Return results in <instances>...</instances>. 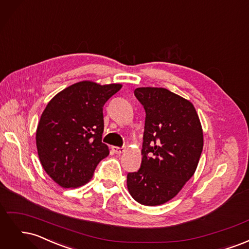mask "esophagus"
Listing matches in <instances>:
<instances>
[{
	"mask_svg": "<svg viewBox=\"0 0 249 249\" xmlns=\"http://www.w3.org/2000/svg\"><path fill=\"white\" fill-rule=\"evenodd\" d=\"M112 150L115 154H122L124 152V147H118V146H112Z\"/></svg>",
	"mask_w": 249,
	"mask_h": 249,
	"instance_id": "esophagus-1",
	"label": "esophagus"
}]
</instances>
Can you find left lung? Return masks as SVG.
<instances>
[{"instance_id": "8db88e82", "label": "left lung", "mask_w": 249, "mask_h": 249, "mask_svg": "<svg viewBox=\"0 0 249 249\" xmlns=\"http://www.w3.org/2000/svg\"><path fill=\"white\" fill-rule=\"evenodd\" d=\"M134 94L146 115L141 166L127 173V190L141 205L159 206L175 197L196 170L201 124L192 103L168 89L140 87Z\"/></svg>"}]
</instances>
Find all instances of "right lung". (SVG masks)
Here are the masks:
<instances>
[{
    "label": "right lung",
    "mask_w": 249,
    "mask_h": 249,
    "mask_svg": "<svg viewBox=\"0 0 249 249\" xmlns=\"http://www.w3.org/2000/svg\"><path fill=\"white\" fill-rule=\"evenodd\" d=\"M122 84L82 81L57 93L42 112L36 146L43 169L63 188L88 183L108 146L102 142L103 107Z\"/></svg>",
    "instance_id": "obj_1"
}]
</instances>
